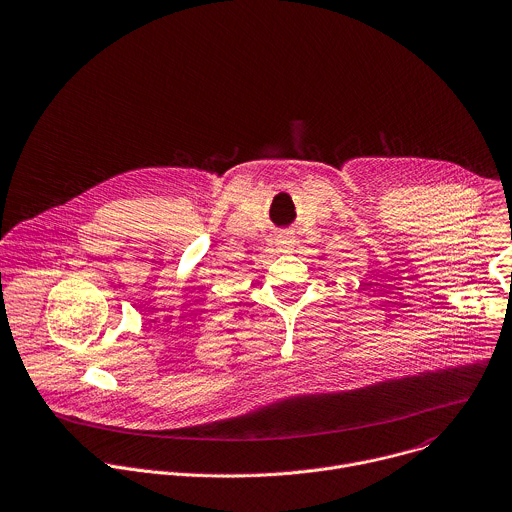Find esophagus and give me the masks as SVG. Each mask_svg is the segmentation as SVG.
Returning a JSON list of instances; mask_svg holds the SVG:
<instances>
[{
    "mask_svg": "<svg viewBox=\"0 0 512 512\" xmlns=\"http://www.w3.org/2000/svg\"><path fill=\"white\" fill-rule=\"evenodd\" d=\"M275 243H277V249H281V251H289L293 247V241L287 237H277Z\"/></svg>",
    "mask_w": 512,
    "mask_h": 512,
    "instance_id": "obj_1",
    "label": "esophagus"
}]
</instances>
